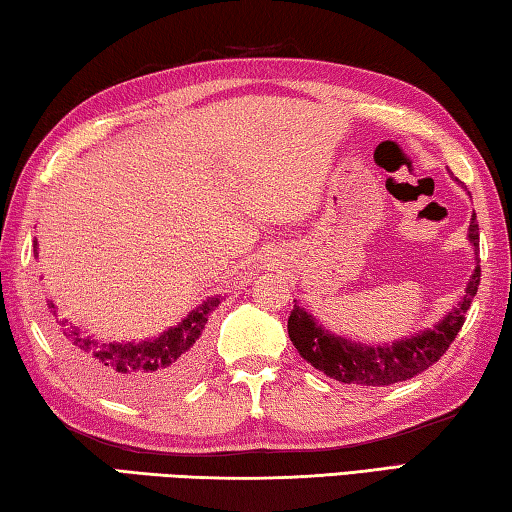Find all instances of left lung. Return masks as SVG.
<instances>
[{
  "label": "left lung",
  "instance_id": "left-lung-1",
  "mask_svg": "<svg viewBox=\"0 0 512 512\" xmlns=\"http://www.w3.org/2000/svg\"><path fill=\"white\" fill-rule=\"evenodd\" d=\"M470 241L474 250H479V223L472 214ZM481 282V266L476 264L472 280L467 284L461 302L449 311L433 329H424L422 334L411 339L397 341L393 345H370L352 343L341 336L329 334L320 327L305 307L293 305L289 314V339L296 345L300 357L311 363L316 370L343 384L357 386H391L397 381H406L431 368L454 343L461 332L465 314L472 305Z\"/></svg>",
  "mask_w": 512,
  "mask_h": 512
}]
</instances>
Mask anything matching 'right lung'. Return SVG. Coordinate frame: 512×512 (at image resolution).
<instances>
[{
	"label": "right lung",
	"instance_id": "obj_1",
	"mask_svg": "<svg viewBox=\"0 0 512 512\" xmlns=\"http://www.w3.org/2000/svg\"><path fill=\"white\" fill-rule=\"evenodd\" d=\"M219 302L207 300L178 327L144 343L97 341L58 318L51 332L76 377L119 400L153 402L180 391L196 377L203 363L207 318ZM49 309H54V302H49Z\"/></svg>",
	"mask_w": 512,
	"mask_h": 512
}]
</instances>
